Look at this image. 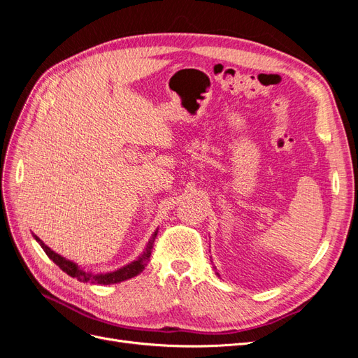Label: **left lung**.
Instances as JSON below:
<instances>
[{
	"instance_id": "1",
	"label": "left lung",
	"mask_w": 358,
	"mask_h": 358,
	"mask_svg": "<svg viewBox=\"0 0 358 358\" xmlns=\"http://www.w3.org/2000/svg\"><path fill=\"white\" fill-rule=\"evenodd\" d=\"M216 275H218V273H216Z\"/></svg>"
}]
</instances>
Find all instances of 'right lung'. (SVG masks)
Returning <instances> with one entry per match:
<instances>
[{
	"label": "right lung",
	"instance_id": "add662e5",
	"mask_svg": "<svg viewBox=\"0 0 358 358\" xmlns=\"http://www.w3.org/2000/svg\"><path fill=\"white\" fill-rule=\"evenodd\" d=\"M158 234V229L154 231V234L150 236L149 242L146 243L143 252L140 254L134 262L128 263L125 266H122L121 268H116L113 270V272H107V273H92V272H88V270L82 268L78 263L71 262V259H67L66 257H62L59 254H57L55 251H52V249L40 241V237H37L36 234L34 239L38 242V245L43 248V251L46 252V255L52 259L53 263H55L62 272H66L69 276L71 278H76L78 280H80V282H91V284H100V285H110V284H117V282H122V280H127V279H131L134 276H137L138 273L143 272L145 266L148 264L149 262V257H150V252H152V248H154V241L155 237Z\"/></svg>",
	"mask_w": 358,
	"mask_h": 358
}]
</instances>
